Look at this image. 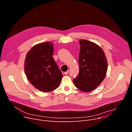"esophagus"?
I'll return each instance as SVG.
<instances>
[{"label": "esophagus", "mask_w": 132, "mask_h": 132, "mask_svg": "<svg viewBox=\"0 0 132 132\" xmlns=\"http://www.w3.org/2000/svg\"><path fill=\"white\" fill-rule=\"evenodd\" d=\"M69 70H67V71H66V72H64V74L65 75H67L69 73Z\"/></svg>", "instance_id": "obj_1"}]
</instances>
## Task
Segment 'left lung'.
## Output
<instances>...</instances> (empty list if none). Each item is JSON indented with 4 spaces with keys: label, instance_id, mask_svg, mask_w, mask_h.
<instances>
[{
    "label": "left lung",
    "instance_id": "left-lung-1",
    "mask_svg": "<svg viewBox=\"0 0 132 132\" xmlns=\"http://www.w3.org/2000/svg\"><path fill=\"white\" fill-rule=\"evenodd\" d=\"M79 43V72L73 82L78 89L87 92L95 89L103 80L108 63L104 52L99 46L86 40H80Z\"/></svg>",
    "mask_w": 132,
    "mask_h": 132
}]
</instances>
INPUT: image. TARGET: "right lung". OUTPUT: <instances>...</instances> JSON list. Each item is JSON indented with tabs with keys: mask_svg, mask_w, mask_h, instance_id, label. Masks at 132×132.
<instances>
[{
	"mask_svg": "<svg viewBox=\"0 0 132 132\" xmlns=\"http://www.w3.org/2000/svg\"><path fill=\"white\" fill-rule=\"evenodd\" d=\"M53 44L44 42L33 46L28 52L24 71L30 83L37 89L50 92L57 88L63 75L53 57Z\"/></svg>",
	"mask_w": 132,
	"mask_h": 132,
	"instance_id": "right-lung-1",
	"label": "right lung"
}]
</instances>
